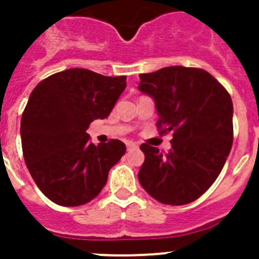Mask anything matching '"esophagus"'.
Returning <instances> with one entry per match:
<instances>
[{"mask_svg": "<svg viewBox=\"0 0 259 259\" xmlns=\"http://www.w3.org/2000/svg\"><path fill=\"white\" fill-rule=\"evenodd\" d=\"M134 148H137V144L132 143V141H128V143H127V150H131V149H134Z\"/></svg>", "mask_w": 259, "mask_h": 259, "instance_id": "obj_1", "label": "esophagus"}]
</instances>
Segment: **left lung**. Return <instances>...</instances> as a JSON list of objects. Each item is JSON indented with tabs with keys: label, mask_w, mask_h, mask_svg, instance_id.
<instances>
[{
	"label": "left lung",
	"mask_w": 259,
	"mask_h": 259,
	"mask_svg": "<svg viewBox=\"0 0 259 259\" xmlns=\"http://www.w3.org/2000/svg\"><path fill=\"white\" fill-rule=\"evenodd\" d=\"M139 91L154 100L158 127L172 131L171 150L143 144L139 182L154 200L187 205L221 174L232 148L233 105L215 77L201 68L171 66L140 75Z\"/></svg>",
	"instance_id": "8db88e82"
}]
</instances>
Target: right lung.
<instances>
[{"label": "right lung", "instance_id": "right-lung-1", "mask_svg": "<svg viewBox=\"0 0 259 259\" xmlns=\"http://www.w3.org/2000/svg\"><path fill=\"white\" fill-rule=\"evenodd\" d=\"M125 76L70 68L36 85L20 123L23 157L40 191L57 205L80 206L100 194L125 153L120 140L95 145L87 134L111 113Z\"/></svg>", "mask_w": 259, "mask_h": 259}]
</instances>
